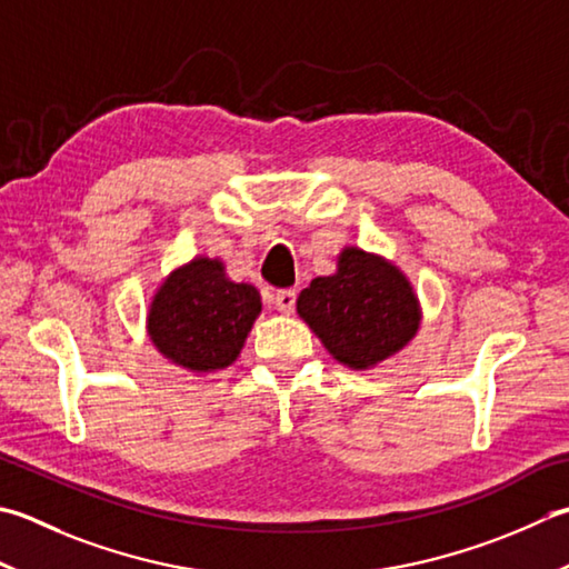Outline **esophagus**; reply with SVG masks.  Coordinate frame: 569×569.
I'll list each match as a JSON object with an SVG mask.
<instances>
[{"label": "esophagus", "mask_w": 569, "mask_h": 569, "mask_svg": "<svg viewBox=\"0 0 569 569\" xmlns=\"http://www.w3.org/2000/svg\"><path fill=\"white\" fill-rule=\"evenodd\" d=\"M276 308L281 310V313H291V310L296 308V291L293 288H283V291L276 293Z\"/></svg>", "instance_id": "obj_1"}]
</instances>
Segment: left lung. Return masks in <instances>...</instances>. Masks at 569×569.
<instances>
[{
    "mask_svg": "<svg viewBox=\"0 0 569 569\" xmlns=\"http://www.w3.org/2000/svg\"><path fill=\"white\" fill-rule=\"evenodd\" d=\"M296 308L332 358L352 370L392 358L417 336L421 320L407 276L358 247H345L338 271L313 278Z\"/></svg>",
    "mask_w": 569,
    "mask_h": 569,
    "instance_id": "1",
    "label": "left lung"
}]
</instances>
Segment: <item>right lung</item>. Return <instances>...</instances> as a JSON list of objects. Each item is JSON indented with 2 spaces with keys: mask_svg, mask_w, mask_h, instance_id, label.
Returning a JSON list of instances; mask_svg holds the SVG:
<instances>
[{
  "mask_svg": "<svg viewBox=\"0 0 569 569\" xmlns=\"http://www.w3.org/2000/svg\"><path fill=\"white\" fill-rule=\"evenodd\" d=\"M261 313L251 283H233L219 259L197 256L164 278L148 310V332L167 360L192 372L224 370Z\"/></svg>",
  "mask_w": 569,
  "mask_h": 569,
  "instance_id": "add662e5",
  "label": "right lung"
}]
</instances>
